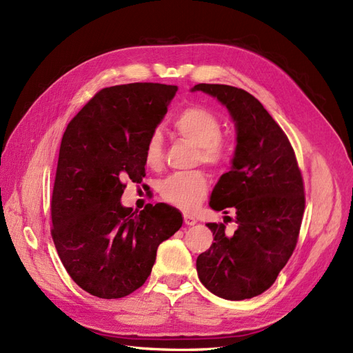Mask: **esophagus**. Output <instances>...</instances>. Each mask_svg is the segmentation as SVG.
Returning <instances> with one entry per match:
<instances>
[{"instance_id":"esophagus-1","label":"esophagus","mask_w":353,"mask_h":353,"mask_svg":"<svg viewBox=\"0 0 353 353\" xmlns=\"http://www.w3.org/2000/svg\"><path fill=\"white\" fill-rule=\"evenodd\" d=\"M183 220H185V224H186V225L196 224L195 217H192V215H189V214H185V215H183Z\"/></svg>"}]
</instances>
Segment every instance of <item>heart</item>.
<instances>
[{"instance_id":"b5f03b06","label":"heart","mask_w":353,"mask_h":353,"mask_svg":"<svg viewBox=\"0 0 353 353\" xmlns=\"http://www.w3.org/2000/svg\"><path fill=\"white\" fill-rule=\"evenodd\" d=\"M173 129L180 139L198 148V161L220 168L230 161V146L221 138V123L211 111L202 107H190L173 121ZM163 139L154 133L145 150V163L151 168L161 165ZM210 181L205 173L173 174L161 181L160 195L172 205L192 210L207 196Z\"/></svg>"}]
</instances>
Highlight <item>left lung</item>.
<instances>
[{"mask_svg": "<svg viewBox=\"0 0 353 353\" xmlns=\"http://www.w3.org/2000/svg\"><path fill=\"white\" fill-rule=\"evenodd\" d=\"M195 90L217 98L236 128L232 168L215 185L210 207L232 211L237 227L229 233L223 223L207 224L214 242L196 259L198 277L223 299H249L271 288L296 246L302 174L288 136L255 97L229 85L199 83Z\"/></svg>", "mask_w": 353, "mask_h": 353, "instance_id": "1", "label": "left lung"}]
</instances>
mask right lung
Listing matches in <instances>:
<instances>
[{"label": "right lung", "mask_w": 353, "mask_h": 353, "mask_svg": "<svg viewBox=\"0 0 353 353\" xmlns=\"http://www.w3.org/2000/svg\"><path fill=\"white\" fill-rule=\"evenodd\" d=\"M177 86L129 83L101 89L67 126L52 190V241L85 292L124 298L150 277L157 249L183 223L179 210L121 205L124 180L145 177L148 141Z\"/></svg>", "instance_id": "right-lung-1"}]
</instances>
